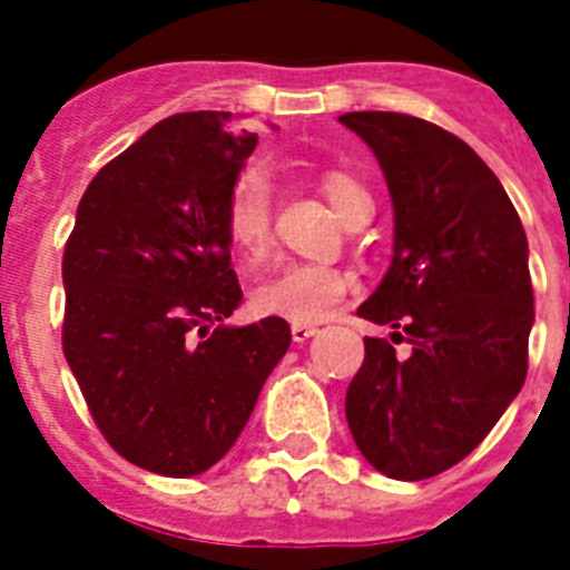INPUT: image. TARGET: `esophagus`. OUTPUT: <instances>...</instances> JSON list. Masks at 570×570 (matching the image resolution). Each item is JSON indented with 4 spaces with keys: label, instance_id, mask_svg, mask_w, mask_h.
Masks as SVG:
<instances>
[{
    "label": "esophagus",
    "instance_id": "obj_1",
    "mask_svg": "<svg viewBox=\"0 0 570 570\" xmlns=\"http://www.w3.org/2000/svg\"><path fill=\"white\" fill-rule=\"evenodd\" d=\"M316 334H320V328H316V325H302V322H295V325H293L295 343H307V340L316 337Z\"/></svg>",
    "mask_w": 570,
    "mask_h": 570
}]
</instances>
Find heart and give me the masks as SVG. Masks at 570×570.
<instances>
[{
    "label": "heart",
    "instance_id": "obj_1",
    "mask_svg": "<svg viewBox=\"0 0 570 570\" xmlns=\"http://www.w3.org/2000/svg\"><path fill=\"white\" fill-rule=\"evenodd\" d=\"M320 186L343 222L361 197H370V191L355 177L343 171H325ZM272 197H275L272 177L259 165L245 168L227 195L224 233L245 263H259L272 248ZM352 289H355V275L346 268L289 263L250 293V304L259 316L307 325L334 316Z\"/></svg>",
    "mask_w": 570,
    "mask_h": 570
}]
</instances>
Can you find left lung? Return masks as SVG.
<instances>
[{
	"mask_svg": "<svg viewBox=\"0 0 570 570\" xmlns=\"http://www.w3.org/2000/svg\"><path fill=\"white\" fill-rule=\"evenodd\" d=\"M393 200V259L357 307L396 328L412 355L364 337L346 420L364 459L390 479L438 476L485 441L527 379L530 248L512 200L473 147L399 111H348Z\"/></svg>",
	"mask_w": 570,
	"mask_h": 570,
	"instance_id": "left-lung-1",
	"label": "left lung"
}]
</instances>
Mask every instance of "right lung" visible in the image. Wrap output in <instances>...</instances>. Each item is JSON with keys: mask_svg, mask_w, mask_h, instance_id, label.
<instances>
[{"mask_svg": "<svg viewBox=\"0 0 570 570\" xmlns=\"http://www.w3.org/2000/svg\"><path fill=\"white\" fill-rule=\"evenodd\" d=\"M257 132L230 111L159 120L85 189L61 263V346L111 450L159 476L227 455L289 325H224L242 302L224 206Z\"/></svg>", "mask_w": 570, "mask_h": 570, "instance_id": "obj_1", "label": "right lung"}]
</instances>
